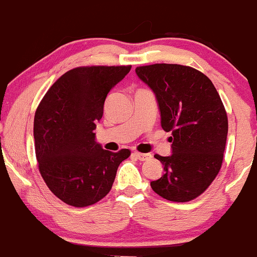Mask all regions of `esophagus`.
<instances>
[{
	"label": "esophagus",
	"instance_id": "esophagus-1",
	"mask_svg": "<svg viewBox=\"0 0 257 257\" xmlns=\"http://www.w3.org/2000/svg\"><path fill=\"white\" fill-rule=\"evenodd\" d=\"M134 156L139 159V161H147V159L152 157L151 153H141V152H134Z\"/></svg>",
	"mask_w": 257,
	"mask_h": 257
}]
</instances>
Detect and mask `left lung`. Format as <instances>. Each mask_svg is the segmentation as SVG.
<instances>
[{
	"label": "left lung",
	"mask_w": 257,
	"mask_h": 257,
	"mask_svg": "<svg viewBox=\"0 0 257 257\" xmlns=\"http://www.w3.org/2000/svg\"><path fill=\"white\" fill-rule=\"evenodd\" d=\"M135 72L155 93L162 128L172 132V155L155 156L164 174L151 181L152 190L172 202H190L210 186L222 166L228 132L225 106L213 82L193 67L153 64Z\"/></svg>",
	"instance_id": "left-lung-1"
}]
</instances>
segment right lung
Listing matches in <instances>:
<instances>
[{"mask_svg":"<svg viewBox=\"0 0 257 257\" xmlns=\"http://www.w3.org/2000/svg\"><path fill=\"white\" fill-rule=\"evenodd\" d=\"M132 66H81L65 72L38 105L35 151L41 175L59 199L83 208L110 192L128 149L104 150L95 141L96 122L108 91Z\"/></svg>","mask_w":257,"mask_h":257,"instance_id":"add662e5","label":"right lung"}]
</instances>
